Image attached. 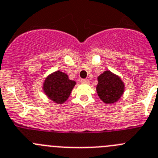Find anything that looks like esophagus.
<instances>
[{"instance_id": "1", "label": "esophagus", "mask_w": 158, "mask_h": 158, "mask_svg": "<svg viewBox=\"0 0 158 158\" xmlns=\"http://www.w3.org/2000/svg\"><path fill=\"white\" fill-rule=\"evenodd\" d=\"M81 82H82V83H85V84H87V83H89V79H81V81H80Z\"/></svg>"}]
</instances>
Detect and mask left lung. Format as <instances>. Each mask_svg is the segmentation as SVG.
<instances>
[{
  "label": "left lung",
  "instance_id": "left-lung-1",
  "mask_svg": "<svg viewBox=\"0 0 158 158\" xmlns=\"http://www.w3.org/2000/svg\"><path fill=\"white\" fill-rule=\"evenodd\" d=\"M97 94L106 104L116 103L124 92L125 86L120 76L109 70H106L98 76Z\"/></svg>",
  "mask_w": 158,
  "mask_h": 158
}]
</instances>
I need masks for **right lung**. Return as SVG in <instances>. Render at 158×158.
I'll list each match as a JSON object with an SVG mask.
<instances>
[{
  "label": "right lung",
  "mask_w": 158,
  "mask_h": 158,
  "mask_svg": "<svg viewBox=\"0 0 158 158\" xmlns=\"http://www.w3.org/2000/svg\"><path fill=\"white\" fill-rule=\"evenodd\" d=\"M76 84V81L71 80L66 73L56 71L45 78L42 89L51 101L56 104H63L69 99Z\"/></svg>",
  "instance_id": "1"
}]
</instances>
